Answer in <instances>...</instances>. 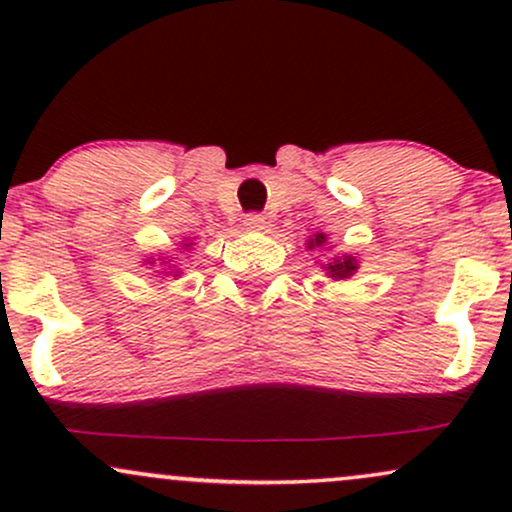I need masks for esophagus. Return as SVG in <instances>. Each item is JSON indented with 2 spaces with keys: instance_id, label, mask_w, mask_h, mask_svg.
Listing matches in <instances>:
<instances>
[{
  "instance_id": "obj_1",
  "label": "esophagus",
  "mask_w": 512,
  "mask_h": 512,
  "mask_svg": "<svg viewBox=\"0 0 512 512\" xmlns=\"http://www.w3.org/2000/svg\"><path fill=\"white\" fill-rule=\"evenodd\" d=\"M243 223L245 228H250V231H262V228L267 226V219H264V214H260V211H250Z\"/></svg>"
}]
</instances>
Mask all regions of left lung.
<instances>
[{
    "mask_svg": "<svg viewBox=\"0 0 512 512\" xmlns=\"http://www.w3.org/2000/svg\"><path fill=\"white\" fill-rule=\"evenodd\" d=\"M325 240L327 238L322 236V233H317L315 238H310L308 248H315V245H325ZM325 269H327V272H330L332 279H349V276L358 269V264H356L354 257H337V260L327 264Z\"/></svg>",
    "mask_w": 512,
    "mask_h": 512,
    "instance_id": "1",
    "label": "left lung"
}]
</instances>
